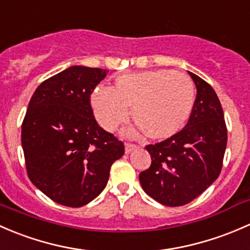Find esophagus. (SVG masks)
<instances>
[{"instance_id": "esophagus-1", "label": "esophagus", "mask_w": 250, "mask_h": 250, "mask_svg": "<svg viewBox=\"0 0 250 250\" xmlns=\"http://www.w3.org/2000/svg\"><path fill=\"white\" fill-rule=\"evenodd\" d=\"M135 149H137V146H136V144H131V143L125 144V153L126 154L131 153V151H133Z\"/></svg>"}]
</instances>
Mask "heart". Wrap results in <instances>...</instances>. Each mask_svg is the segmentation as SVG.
Here are the masks:
<instances>
[{
    "mask_svg": "<svg viewBox=\"0 0 250 250\" xmlns=\"http://www.w3.org/2000/svg\"><path fill=\"white\" fill-rule=\"evenodd\" d=\"M195 102L191 79L173 69H155L124 74L115 87L100 85L91 95L95 118L107 131L125 122L132 104V115L153 138H167L187 124ZM140 128H142L140 127ZM135 136L137 128L124 131Z\"/></svg>",
    "mask_w": 250,
    "mask_h": 250,
    "instance_id": "obj_1",
    "label": "heart"
}]
</instances>
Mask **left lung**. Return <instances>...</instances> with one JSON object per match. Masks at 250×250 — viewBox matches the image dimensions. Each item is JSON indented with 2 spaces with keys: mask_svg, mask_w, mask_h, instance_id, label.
Wrapping results in <instances>:
<instances>
[{
  "mask_svg": "<svg viewBox=\"0 0 250 250\" xmlns=\"http://www.w3.org/2000/svg\"><path fill=\"white\" fill-rule=\"evenodd\" d=\"M197 94L185 127L146 146L151 165L141 172L143 190L164 206L187 205L219 177L228 143L224 112L213 87L189 72Z\"/></svg>",
  "mask_w": 250,
  "mask_h": 250,
  "instance_id": "left-lung-1",
  "label": "left lung"
}]
</instances>
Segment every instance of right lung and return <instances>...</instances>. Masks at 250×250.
I'll list each match as a JSON object with an SVG mask.
<instances>
[{
    "instance_id": "obj_1",
    "label": "right lung",
    "mask_w": 250,
    "mask_h": 250,
    "mask_svg": "<svg viewBox=\"0 0 250 250\" xmlns=\"http://www.w3.org/2000/svg\"><path fill=\"white\" fill-rule=\"evenodd\" d=\"M107 69L71 66L33 92L21 126L27 174L56 203L82 207L106 188L124 144L97 124L90 95Z\"/></svg>"
}]
</instances>
